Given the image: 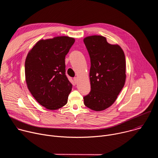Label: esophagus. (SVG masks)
Instances as JSON below:
<instances>
[{"instance_id":"esophagus-1","label":"esophagus","mask_w":158,"mask_h":158,"mask_svg":"<svg viewBox=\"0 0 158 158\" xmlns=\"http://www.w3.org/2000/svg\"><path fill=\"white\" fill-rule=\"evenodd\" d=\"M74 81L75 83H76V84H77V83L78 82V78H77V77H74Z\"/></svg>"}]
</instances>
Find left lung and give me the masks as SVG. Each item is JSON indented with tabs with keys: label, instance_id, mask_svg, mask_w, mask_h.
Here are the masks:
<instances>
[{
	"label": "left lung",
	"instance_id": "8db88e82",
	"mask_svg": "<svg viewBox=\"0 0 158 158\" xmlns=\"http://www.w3.org/2000/svg\"><path fill=\"white\" fill-rule=\"evenodd\" d=\"M84 42L91 59V88L84 102L92 110L101 111L115 102L124 85L125 55L119 45L108 43L102 35L86 37Z\"/></svg>",
	"mask_w": 158,
	"mask_h": 158
}]
</instances>
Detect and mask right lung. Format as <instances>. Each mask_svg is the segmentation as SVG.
I'll return each instance as SVG.
<instances>
[{"mask_svg":"<svg viewBox=\"0 0 158 158\" xmlns=\"http://www.w3.org/2000/svg\"><path fill=\"white\" fill-rule=\"evenodd\" d=\"M75 42L68 36L39 40L25 62L27 87L35 99L49 110L67 102L72 84L65 75V57Z\"/></svg>","mask_w":158,"mask_h":158,"instance_id":"right-lung-1","label":"right lung"}]
</instances>
